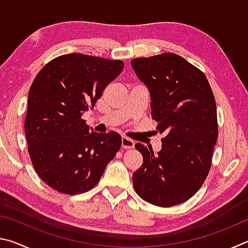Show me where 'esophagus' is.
I'll use <instances>...</instances> for the list:
<instances>
[{"mask_svg": "<svg viewBox=\"0 0 248 248\" xmlns=\"http://www.w3.org/2000/svg\"><path fill=\"white\" fill-rule=\"evenodd\" d=\"M134 146V142L129 139L127 137H123L121 138V148L123 149H131Z\"/></svg>", "mask_w": 248, "mask_h": 248, "instance_id": "1", "label": "esophagus"}]
</instances>
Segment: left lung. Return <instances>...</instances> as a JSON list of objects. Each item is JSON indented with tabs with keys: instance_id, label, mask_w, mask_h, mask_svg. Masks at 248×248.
Listing matches in <instances>:
<instances>
[{
	"instance_id": "obj_1",
	"label": "left lung",
	"mask_w": 248,
	"mask_h": 248,
	"mask_svg": "<svg viewBox=\"0 0 248 248\" xmlns=\"http://www.w3.org/2000/svg\"><path fill=\"white\" fill-rule=\"evenodd\" d=\"M137 77L150 91L152 118L165 133L157 154L136 149L143 163L132 175L138 196L158 207L190 199L211 167L217 139V105L205 75L175 53L131 60Z\"/></svg>"
}]
</instances>
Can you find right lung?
<instances>
[{
  "label": "right lung",
  "instance_id": "add662e5",
  "mask_svg": "<svg viewBox=\"0 0 248 248\" xmlns=\"http://www.w3.org/2000/svg\"><path fill=\"white\" fill-rule=\"evenodd\" d=\"M121 60L63 54L36 75L28 93L25 134L33 169L59 192L78 195L99 182L121 146L117 132H90L82 115L94 108L124 70Z\"/></svg>",
  "mask_w": 248,
  "mask_h": 248
}]
</instances>
